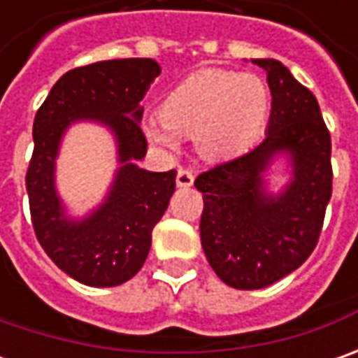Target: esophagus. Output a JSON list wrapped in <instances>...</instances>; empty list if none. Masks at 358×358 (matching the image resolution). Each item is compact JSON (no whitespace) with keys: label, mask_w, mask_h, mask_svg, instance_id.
<instances>
[{"label":"esophagus","mask_w":358,"mask_h":358,"mask_svg":"<svg viewBox=\"0 0 358 358\" xmlns=\"http://www.w3.org/2000/svg\"><path fill=\"white\" fill-rule=\"evenodd\" d=\"M193 171L191 169H185V167H181L179 171H177V185L179 187H191L193 185Z\"/></svg>","instance_id":"esophagus-1"}]
</instances>
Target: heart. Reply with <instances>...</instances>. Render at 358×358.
Returning a JSON list of instances; mask_svg holds the SVG:
<instances>
[{
  "label": "heart",
  "instance_id": "1",
  "mask_svg": "<svg viewBox=\"0 0 358 358\" xmlns=\"http://www.w3.org/2000/svg\"><path fill=\"white\" fill-rule=\"evenodd\" d=\"M271 109L267 83L253 73L205 69L187 77L159 105V121H145L147 141L175 151L195 137L201 157L229 161L243 155L265 127Z\"/></svg>",
  "mask_w": 358,
  "mask_h": 358
}]
</instances>
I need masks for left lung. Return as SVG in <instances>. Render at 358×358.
Here are the masks:
<instances>
[{
	"instance_id": "1",
	"label": "left lung",
	"mask_w": 358,
	"mask_h": 358,
	"mask_svg": "<svg viewBox=\"0 0 358 358\" xmlns=\"http://www.w3.org/2000/svg\"><path fill=\"white\" fill-rule=\"evenodd\" d=\"M273 95L265 139L249 153L201 173V245L221 281L263 289L299 268L317 247L333 191L331 135L315 95L277 59H253ZM283 163L287 181L268 177Z\"/></svg>"
}]
</instances>
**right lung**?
I'll return each mask as SVG.
<instances>
[{"mask_svg":"<svg viewBox=\"0 0 358 358\" xmlns=\"http://www.w3.org/2000/svg\"><path fill=\"white\" fill-rule=\"evenodd\" d=\"M159 73V63L145 57L76 67L59 77L35 115L25 177L35 235L51 261L83 285L117 287L139 273L151 231L175 191L177 171L153 173L137 165L147 153L139 103ZM81 120L112 131L120 167L102 205L71 217L57 193L55 167L64 133Z\"/></svg>","mask_w":358,"mask_h":358,"instance_id":"right-lung-1","label":"right lung"}]
</instances>
